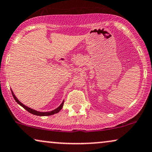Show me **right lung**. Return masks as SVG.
<instances>
[{"label":"right lung","instance_id":"obj_1","mask_svg":"<svg viewBox=\"0 0 152 152\" xmlns=\"http://www.w3.org/2000/svg\"><path fill=\"white\" fill-rule=\"evenodd\" d=\"M12 94L13 97H14V99H15V101H16L19 104L21 105V106H22V107H23V108L26 109V111H28V112H30L31 114H34V115H36V116H50V115L57 114V113H58L59 111H60L61 109H62V107H63V104H64V102H63L60 104V106H59V107H57V109H55V110H53V111H49V112H40V111H36V110H34V109H31V108H29V107L25 106L24 104H23L22 103H21L19 101L18 99H17V98L16 97H15V95H14V93H13L12 91Z\"/></svg>","mask_w":152,"mask_h":152}]
</instances>
